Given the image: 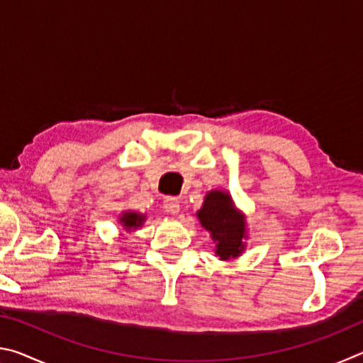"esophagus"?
<instances>
[{
    "label": "esophagus",
    "instance_id": "esophagus-1",
    "mask_svg": "<svg viewBox=\"0 0 363 363\" xmlns=\"http://www.w3.org/2000/svg\"><path fill=\"white\" fill-rule=\"evenodd\" d=\"M163 208L164 211L169 213V214H177L181 210V205H179V200L176 199V196H167L163 201Z\"/></svg>",
    "mask_w": 363,
    "mask_h": 363
}]
</instances>
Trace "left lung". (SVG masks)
<instances>
[{"label":"left lung","instance_id":"8db88e82","mask_svg":"<svg viewBox=\"0 0 363 363\" xmlns=\"http://www.w3.org/2000/svg\"><path fill=\"white\" fill-rule=\"evenodd\" d=\"M196 216L216 242V255L220 259H230L242 253L245 218L233 208L230 195L213 190L205 196L203 206Z\"/></svg>","mask_w":363,"mask_h":363}]
</instances>
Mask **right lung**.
<instances>
[{
	"label": "right lung",
	"instance_id": "add662e5",
	"mask_svg": "<svg viewBox=\"0 0 363 363\" xmlns=\"http://www.w3.org/2000/svg\"><path fill=\"white\" fill-rule=\"evenodd\" d=\"M144 216L143 214H138V213H133V211H128L123 214V218L120 219L123 225H125L126 230H131V229H136V227L143 225L144 223Z\"/></svg>",
	"mask_w": 363,
	"mask_h": 363
}]
</instances>
